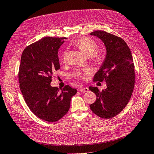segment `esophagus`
Instances as JSON below:
<instances>
[{
    "label": "esophagus",
    "instance_id": "obj_1",
    "mask_svg": "<svg viewBox=\"0 0 154 154\" xmlns=\"http://www.w3.org/2000/svg\"><path fill=\"white\" fill-rule=\"evenodd\" d=\"M79 91H80L81 92H87L88 91V88L87 87H81L79 88Z\"/></svg>",
    "mask_w": 154,
    "mask_h": 154
}]
</instances>
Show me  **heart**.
<instances>
[{
	"instance_id": "b5f03b06",
	"label": "heart",
	"mask_w": 154,
	"mask_h": 154,
	"mask_svg": "<svg viewBox=\"0 0 154 154\" xmlns=\"http://www.w3.org/2000/svg\"><path fill=\"white\" fill-rule=\"evenodd\" d=\"M75 47L80 49L87 57H91L93 61L96 63H101L105 59V54L100 51H95L97 49V44L96 42L89 37H83V38L76 40L74 43ZM67 58V51H64L62 53V60L63 62H66ZM91 70L88 68L82 69H76L72 72V75L81 79H85L86 75L90 74Z\"/></svg>"
}]
</instances>
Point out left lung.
I'll return each instance as SVG.
<instances>
[{"label": "left lung", "mask_w": 154, "mask_h": 154, "mask_svg": "<svg viewBox=\"0 0 154 154\" xmlns=\"http://www.w3.org/2000/svg\"><path fill=\"white\" fill-rule=\"evenodd\" d=\"M104 43L106 55L103 63L93 78V82L105 81L106 88L100 92L89 87L96 95V100L90 105L91 110L103 119H110L119 114L132 96L135 84V69L131 51L125 40L105 31L91 32Z\"/></svg>", "instance_id": "left-lung-1"}]
</instances>
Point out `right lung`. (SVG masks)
Segmentation results:
<instances>
[{"label":"right lung","mask_w":154,"mask_h":154,"mask_svg":"<svg viewBox=\"0 0 154 154\" xmlns=\"http://www.w3.org/2000/svg\"><path fill=\"white\" fill-rule=\"evenodd\" d=\"M66 39L44 37L27 46L22 54L18 74L21 92L32 112L45 122H55L63 118L77 92L68 85L60 91L50 84L60 68L58 51Z\"/></svg>","instance_id":"right-lung-1"}]
</instances>
